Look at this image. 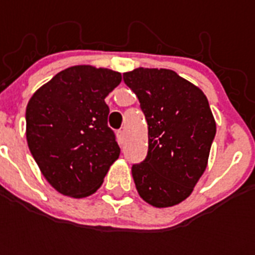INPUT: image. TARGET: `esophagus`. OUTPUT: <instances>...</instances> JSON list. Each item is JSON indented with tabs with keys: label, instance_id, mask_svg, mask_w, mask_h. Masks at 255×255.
Segmentation results:
<instances>
[{
	"label": "esophagus",
	"instance_id": "obj_1",
	"mask_svg": "<svg viewBox=\"0 0 255 255\" xmlns=\"http://www.w3.org/2000/svg\"><path fill=\"white\" fill-rule=\"evenodd\" d=\"M116 137H118V143L124 144V141H126V133H124V131H118Z\"/></svg>",
	"mask_w": 255,
	"mask_h": 255
}]
</instances>
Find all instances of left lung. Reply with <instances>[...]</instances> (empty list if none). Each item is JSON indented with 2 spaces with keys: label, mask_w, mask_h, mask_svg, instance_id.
Returning <instances> with one entry per match:
<instances>
[{
  "label": "left lung",
  "mask_w": 255,
  "mask_h": 255,
  "mask_svg": "<svg viewBox=\"0 0 255 255\" xmlns=\"http://www.w3.org/2000/svg\"><path fill=\"white\" fill-rule=\"evenodd\" d=\"M148 123V153L132 165L140 197L156 208L184 201L205 172L216 122L205 94L167 69L123 74Z\"/></svg>",
  "instance_id": "obj_1"
}]
</instances>
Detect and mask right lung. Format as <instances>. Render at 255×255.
<instances>
[{
	"instance_id": "add662e5",
	"label": "right lung",
	"mask_w": 255,
	"mask_h": 255,
	"mask_svg": "<svg viewBox=\"0 0 255 255\" xmlns=\"http://www.w3.org/2000/svg\"><path fill=\"white\" fill-rule=\"evenodd\" d=\"M120 82L118 71L73 66L38 88L29 100L27 145L42 174L59 193L74 198L95 193L119 157L104 99Z\"/></svg>"
}]
</instances>
